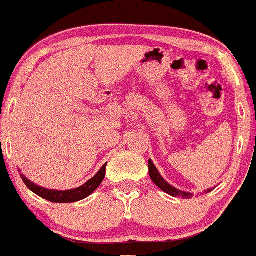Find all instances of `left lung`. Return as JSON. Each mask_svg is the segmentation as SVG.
<instances>
[{"instance_id": "obj_1", "label": "left lung", "mask_w": 256, "mask_h": 256, "mask_svg": "<svg viewBox=\"0 0 256 256\" xmlns=\"http://www.w3.org/2000/svg\"><path fill=\"white\" fill-rule=\"evenodd\" d=\"M148 164H149L150 178H152V182L159 187L160 190H162V191L166 192V194H168L170 196H172V197L181 196V197H184V198H191L192 194H188V192H182V191H180V190H178V188H175V187L168 185L166 181L162 178V175H160L159 171L156 170V168L154 166V164H152V160H149V162H148ZM210 191H212L210 188L207 190V191H204V194H208V192H210Z\"/></svg>"}]
</instances>
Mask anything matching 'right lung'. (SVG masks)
Wrapping results in <instances>:
<instances>
[{
    "instance_id": "obj_1",
    "label": "right lung",
    "mask_w": 256,
    "mask_h": 256,
    "mask_svg": "<svg viewBox=\"0 0 256 256\" xmlns=\"http://www.w3.org/2000/svg\"><path fill=\"white\" fill-rule=\"evenodd\" d=\"M106 165L107 164H104V166L100 168L98 172H97L94 178H90L88 182L84 184L82 186L74 190H68V191H55V190H48L44 188V187L36 186V184L30 182V181L28 180V178H26L23 175L22 180L32 192H34V194H38V196L43 197L46 201L55 202V204H71V202H76L80 201V200L86 198V197L90 196L97 187L101 185V182L104 178V175H106Z\"/></svg>"
}]
</instances>
